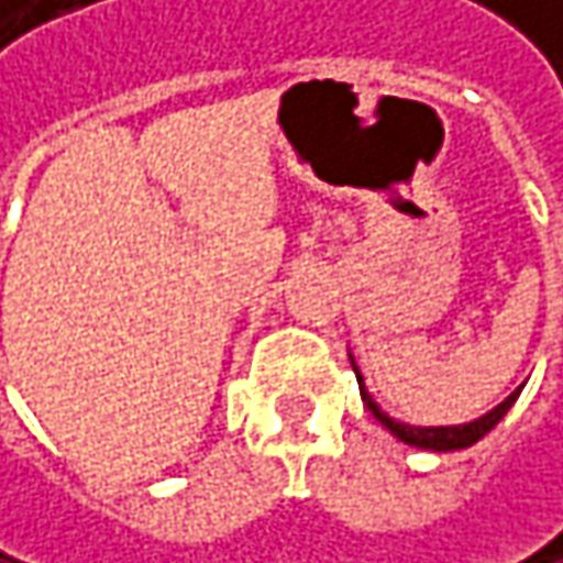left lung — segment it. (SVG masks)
Masks as SVG:
<instances>
[{
	"instance_id": "left-lung-1",
	"label": "left lung",
	"mask_w": 563,
	"mask_h": 563,
	"mask_svg": "<svg viewBox=\"0 0 563 563\" xmlns=\"http://www.w3.org/2000/svg\"><path fill=\"white\" fill-rule=\"evenodd\" d=\"M351 364H354V357H351ZM354 374H357V384H361V399H364V406L371 409V416H374L393 438H399L402 444L422 448V451H461V448L477 444L486 432H493V429L499 426V419L512 409V402L519 399V393H522V386H516L499 406H493V409L484 412L481 419L464 422V426H406V422H396L393 416H386L384 409L377 406V399H374V396L367 393V386H364V377H361L357 364H354Z\"/></svg>"
}]
</instances>
